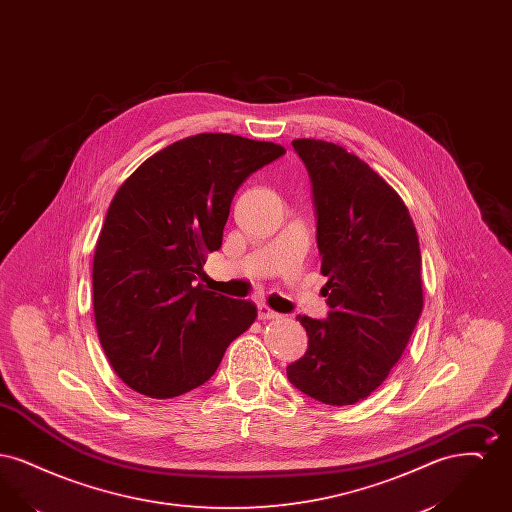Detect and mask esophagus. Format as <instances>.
<instances>
[{"label":"esophagus","instance_id":"34e87169","mask_svg":"<svg viewBox=\"0 0 512 512\" xmlns=\"http://www.w3.org/2000/svg\"><path fill=\"white\" fill-rule=\"evenodd\" d=\"M257 313H259V318L261 320H276V318H282L280 313H276V311H272L268 305L265 303H259L257 305Z\"/></svg>","mask_w":512,"mask_h":512}]
</instances>
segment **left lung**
I'll return each instance as SVG.
<instances>
[{
	"label": "left lung",
	"mask_w": 512,
	"mask_h": 512,
	"mask_svg": "<svg viewBox=\"0 0 512 512\" xmlns=\"http://www.w3.org/2000/svg\"><path fill=\"white\" fill-rule=\"evenodd\" d=\"M317 209V244L328 278L326 320L297 317L307 353L288 380L326 405H355L388 378L422 313L420 245L407 205L345 147L299 138Z\"/></svg>",
	"instance_id": "left-lung-1"
}]
</instances>
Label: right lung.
<instances>
[{
    "mask_svg": "<svg viewBox=\"0 0 512 512\" xmlns=\"http://www.w3.org/2000/svg\"><path fill=\"white\" fill-rule=\"evenodd\" d=\"M286 149L207 132L157 151L113 197L94 253V318L122 382L153 399L205 384L257 307L194 286L232 197Z\"/></svg>",
    "mask_w": 512,
    "mask_h": 512,
    "instance_id": "1",
    "label": "right lung"
}]
</instances>
